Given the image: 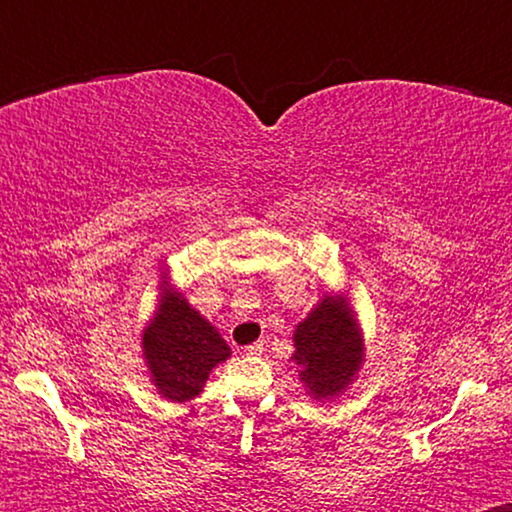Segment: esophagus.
I'll use <instances>...</instances> for the list:
<instances>
[{"label": "esophagus", "mask_w": 512, "mask_h": 512, "mask_svg": "<svg viewBox=\"0 0 512 512\" xmlns=\"http://www.w3.org/2000/svg\"><path fill=\"white\" fill-rule=\"evenodd\" d=\"M263 352V345L261 342H254V345H249V347H244V354L246 357H258V354Z\"/></svg>", "instance_id": "1"}]
</instances>
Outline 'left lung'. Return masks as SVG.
I'll list each match as a JSON object with an SVG mask.
<instances>
[{"mask_svg": "<svg viewBox=\"0 0 512 512\" xmlns=\"http://www.w3.org/2000/svg\"><path fill=\"white\" fill-rule=\"evenodd\" d=\"M290 362L316 402L333 400L352 386L364 366V330L347 294H323L292 335Z\"/></svg>", "mask_w": 512, "mask_h": 512, "instance_id": "1", "label": "left lung"}]
</instances>
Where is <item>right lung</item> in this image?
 <instances>
[{"mask_svg": "<svg viewBox=\"0 0 512 512\" xmlns=\"http://www.w3.org/2000/svg\"><path fill=\"white\" fill-rule=\"evenodd\" d=\"M158 306L141 333L143 362L150 383L170 402L196 398L210 371L230 359V345L182 292L174 290L170 268H160Z\"/></svg>", "mask_w": 512, "mask_h": 512, "instance_id": "right-lung-1", "label": "right lung"}]
</instances>
